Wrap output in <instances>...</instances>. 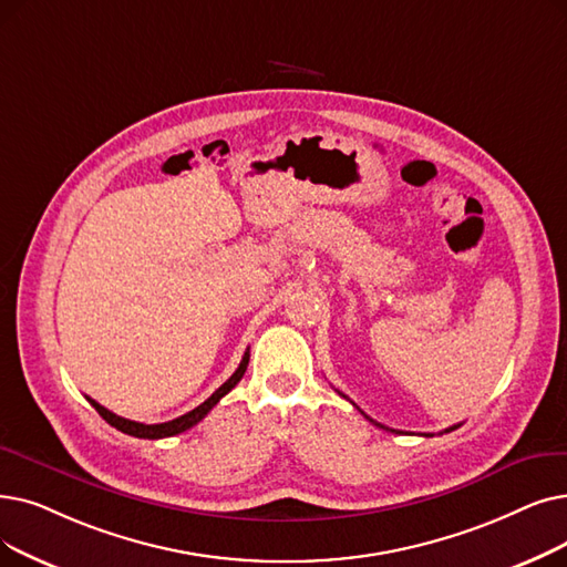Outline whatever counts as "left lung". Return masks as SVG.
<instances>
[{
  "label": "left lung",
  "instance_id": "obj_1",
  "mask_svg": "<svg viewBox=\"0 0 567 567\" xmlns=\"http://www.w3.org/2000/svg\"><path fill=\"white\" fill-rule=\"evenodd\" d=\"M361 414H363V412H361ZM363 416H365V420H368V422H373V420H371V416H368V414H363ZM373 424H375V426H380V429H386V426H382V424H378V422H373ZM458 426H461V424H458ZM458 426H452V429H447V431H454V429H458ZM386 431H389V429H386Z\"/></svg>",
  "mask_w": 567,
  "mask_h": 567
}]
</instances>
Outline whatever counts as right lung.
<instances>
[{
    "label": "right lung",
    "instance_id": "1",
    "mask_svg": "<svg viewBox=\"0 0 567 567\" xmlns=\"http://www.w3.org/2000/svg\"><path fill=\"white\" fill-rule=\"evenodd\" d=\"M248 361H250V352H245L243 354V361H240V365L236 368V373L219 386L210 399H206L199 408H194L192 412H187V414H183V416H178V420H171V422H164V424H141V422H132V420H125V416H117V414H113L111 410H106L104 405H100L96 401H92V399H87L90 403H92V408L100 412L104 420L111 424V426H115L117 431H122V433H127V435H134V437H145V440H159V437H171V435H178V433H183V431H187V429H192L194 424H199L204 416L219 403V399L223 396H227V393L240 382V378L245 375V371H248Z\"/></svg>",
    "mask_w": 567,
    "mask_h": 567
}]
</instances>
